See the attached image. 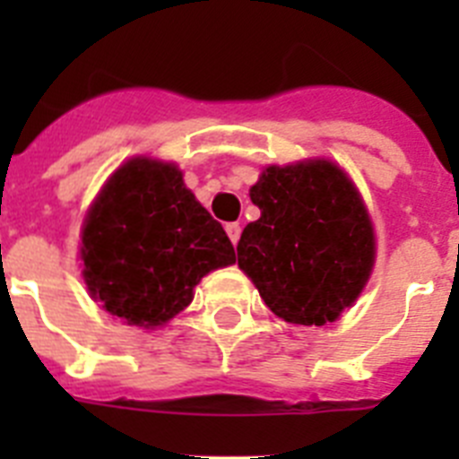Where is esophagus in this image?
<instances>
[{
	"mask_svg": "<svg viewBox=\"0 0 459 459\" xmlns=\"http://www.w3.org/2000/svg\"><path fill=\"white\" fill-rule=\"evenodd\" d=\"M225 232H227V237H230V241L237 246L238 238H241V225H238V222H227Z\"/></svg>",
	"mask_w": 459,
	"mask_h": 459,
	"instance_id": "1",
	"label": "esophagus"
}]
</instances>
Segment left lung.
<instances>
[{
  "mask_svg": "<svg viewBox=\"0 0 459 459\" xmlns=\"http://www.w3.org/2000/svg\"><path fill=\"white\" fill-rule=\"evenodd\" d=\"M250 200L262 216L243 230L238 269L280 319L335 322L375 264V230L356 186L331 160L269 165Z\"/></svg>",
  "mask_w": 459,
  "mask_h": 459,
  "instance_id": "obj_1",
  "label": "left lung"
}]
</instances>
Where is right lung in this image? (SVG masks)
<instances>
[{"instance_id":"add662e5","label":"right lung","mask_w":459,"mask_h":459,"mask_svg":"<svg viewBox=\"0 0 459 459\" xmlns=\"http://www.w3.org/2000/svg\"><path fill=\"white\" fill-rule=\"evenodd\" d=\"M80 259L93 301L126 324L153 328L179 315L195 285L237 255L177 165L133 158L89 209Z\"/></svg>"}]
</instances>
